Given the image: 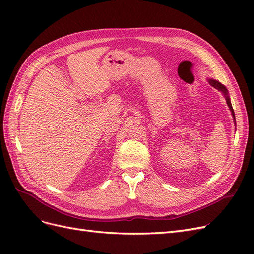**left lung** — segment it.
Listing matches in <instances>:
<instances>
[{"instance_id":"obj_1","label":"left lung","mask_w":254,"mask_h":254,"mask_svg":"<svg viewBox=\"0 0 254 254\" xmlns=\"http://www.w3.org/2000/svg\"><path fill=\"white\" fill-rule=\"evenodd\" d=\"M209 83L211 84L212 87H214L215 89H217L218 91H221L222 93H224V95H225V97H226L227 104H228V106H229L230 110H231V112H232L233 120H234V123H235V114H234V111H233V108H232L231 102H230V97H229V95H228V90H227V88L224 86V84H221L219 81H217V80H214V79H209ZM235 124H236V123H235Z\"/></svg>"}]
</instances>
